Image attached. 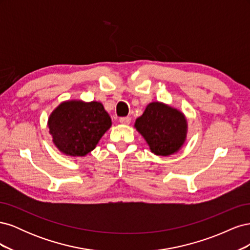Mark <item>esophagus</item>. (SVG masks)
I'll use <instances>...</instances> for the list:
<instances>
[{
	"instance_id": "34e87169",
	"label": "esophagus",
	"mask_w": 250,
	"mask_h": 250,
	"mask_svg": "<svg viewBox=\"0 0 250 250\" xmlns=\"http://www.w3.org/2000/svg\"><path fill=\"white\" fill-rule=\"evenodd\" d=\"M120 123L121 124H124V125H128V124H130V122H131V119L129 118V117H122V118H120Z\"/></svg>"
}]
</instances>
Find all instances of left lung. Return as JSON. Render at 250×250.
Here are the masks:
<instances>
[{"mask_svg":"<svg viewBox=\"0 0 250 250\" xmlns=\"http://www.w3.org/2000/svg\"><path fill=\"white\" fill-rule=\"evenodd\" d=\"M134 127L156 155L177 152L187 139L188 123L184 113L162 102L148 104Z\"/></svg>","mask_w":250,"mask_h":250,"instance_id":"1","label":"left lung"}]
</instances>
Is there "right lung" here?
Wrapping results in <instances>:
<instances>
[{"mask_svg":"<svg viewBox=\"0 0 250 250\" xmlns=\"http://www.w3.org/2000/svg\"><path fill=\"white\" fill-rule=\"evenodd\" d=\"M111 126V119L102 103L65 101L53 110L48 120L53 143L60 152L84 156L94 150Z\"/></svg>","mask_w":250,"mask_h":250,"instance_id":"add662e5","label":"right lung"}]
</instances>
